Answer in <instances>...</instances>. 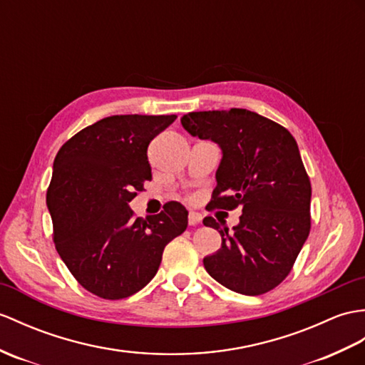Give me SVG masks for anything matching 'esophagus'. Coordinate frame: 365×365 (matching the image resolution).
<instances>
[{
  "label": "esophagus",
  "instance_id": "obj_1",
  "mask_svg": "<svg viewBox=\"0 0 365 365\" xmlns=\"http://www.w3.org/2000/svg\"><path fill=\"white\" fill-rule=\"evenodd\" d=\"M188 222H190V225H197L199 222H202V215L197 213V211H190Z\"/></svg>",
  "mask_w": 365,
  "mask_h": 365
}]
</instances>
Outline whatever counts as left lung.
Returning a JSON list of instances; mask_svg holds the SVG:
<instances>
[{
	"instance_id": "8db88e82",
	"label": "left lung",
	"mask_w": 365,
	"mask_h": 365,
	"mask_svg": "<svg viewBox=\"0 0 365 365\" xmlns=\"http://www.w3.org/2000/svg\"><path fill=\"white\" fill-rule=\"evenodd\" d=\"M180 121L192 137L222 150L208 210H242L233 232L211 216L203 219L222 238L203 266L238 294L274 289L291 272L311 228V183L297 141L283 125L245 108L191 112Z\"/></svg>"
}]
</instances>
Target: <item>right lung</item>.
Here are the masks:
<instances>
[{"label":"right lung","instance_id":"add662e5","mask_svg":"<svg viewBox=\"0 0 365 365\" xmlns=\"http://www.w3.org/2000/svg\"><path fill=\"white\" fill-rule=\"evenodd\" d=\"M175 115H115L68 140L57 152L46 203L54 244L81 286L120 300L155 277L188 211L168 202L160 215L133 217L129 202L152 179L148 146Z\"/></svg>","mask_w":365,"mask_h":365}]
</instances>
